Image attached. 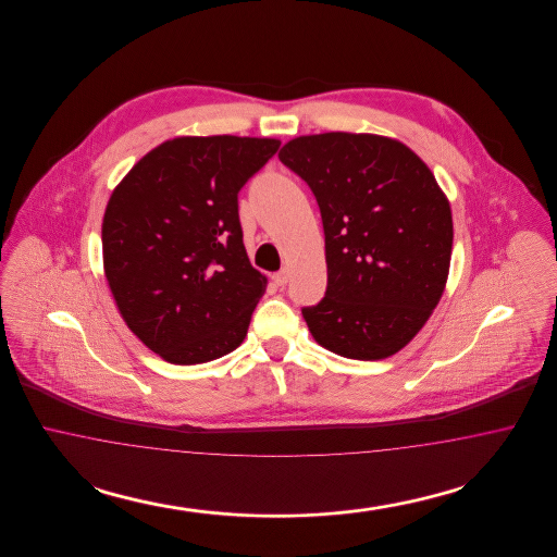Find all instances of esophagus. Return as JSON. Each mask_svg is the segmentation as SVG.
<instances>
[{
	"label": "esophagus",
	"instance_id": "esophagus-1",
	"mask_svg": "<svg viewBox=\"0 0 557 557\" xmlns=\"http://www.w3.org/2000/svg\"><path fill=\"white\" fill-rule=\"evenodd\" d=\"M271 280H273V284H275V286H280V288H282V286H286V284H288V271H286V269H282V271L273 273V277H271Z\"/></svg>",
	"mask_w": 557,
	"mask_h": 557
}]
</instances>
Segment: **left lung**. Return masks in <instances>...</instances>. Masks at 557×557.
I'll list each match as a JSON object with an SVG mask.
<instances>
[{"label": "left lung", "instance_id": "1", "mask_svg": "<svg viewBox=\"0 0 557 557\" xmlns=\"http://www.w3.org/2000/svg\"><path fill=\"white\" fill-rule=\"evenodd\" d=\"M277 157L309 184L323 221L327 290L302 309L311 336L348 359L393 357L447 286V194L424 160L386 135H300Z\"/></svg>", "mask_w": 557, "mask_h": 557}]
</instances>
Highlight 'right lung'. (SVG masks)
<instances>
[{
    "instance_id": "right-lung-1",
    "label": "right lung",
    "mask_w": 557,
    "mask_h": 557,
    "mask_svg": "<svg viewBox=\"0 0 557 557\" xmlns=\"http://www.w3.org/2000/svg\"><path fill=\"white\" fill-rule=\"evenodd\" d=\"M275 137L180 135L112 189L102 219L108 288L133 334L175 366L238 348L267 277L250 265L238 191Z\"/></svg>"
}]
</instances>
